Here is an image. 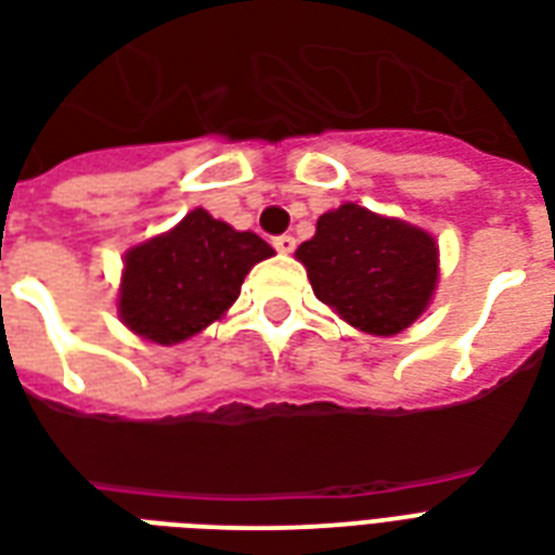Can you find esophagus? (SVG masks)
Listing matches in <instances>:
<instances>
[{"mask_svg":"<svg viewBox=\"0 0 555 555\" xmlns=\"http://www.w3.org/2000/svg\"><path fill=\"white\" fill-rule=\"evenodd\" d=\"M272 246L281 251V255H292L295 251V237L292 234H281V237L272 240Z\"/></svg>","mask_w":555,"mask_h":555,"instance_id":"34e87169","label":"esophagus"}]
</instances>
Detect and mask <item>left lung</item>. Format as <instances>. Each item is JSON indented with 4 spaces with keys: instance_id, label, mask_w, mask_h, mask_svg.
Returning <instances> with one entry per match:
<instances>
[{
    "instance_id": "obj_1",
    "label": "left lung",
    "mask_w": 555,
    "mask_h": 555,
    "mask_svg": "<svg viewBox=\"0 0 555 555\" xmlns=\"http://www.w3.org/2000/svg\"><path fill=\"white\" fill-rule=\"evenodd\" d=\"M318 300L371 336H397L423 315L437 286V243L402 219L345 202L318 217L295 251Z\"/></svg>"
}]
</instances>
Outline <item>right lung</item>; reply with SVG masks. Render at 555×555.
Listing matches in <instances>:
<instances>
[{"mask_svg": "<svg viewBox=\"0 0 555 555\" xmlns=\"http://www.w3.org/2000/svg\"><path fill=\"white\" fill-rule=\"evenodd\" d=\"M272 255L274 248L251 231L191 210L173 231L127 251L121 321L147 341L179 345L225 315L251 266Z\"/></svg>", "mask_w": 555, "mask_h": 555, "instance_id": "right-lung-1", "label": "right lung"}]
</instances>
